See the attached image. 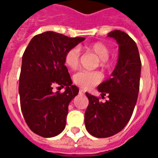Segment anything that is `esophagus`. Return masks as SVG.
I'll return each mask as SVG.
<instances>
[{"label": "esophagus", "mask_w": 158, "mask_h": 158, "mask_svg": "<svg viewBox=\"0 0 158 158\" xmlns=\"http://www.w3.org/2000/svg\"><path fill=\"white\" fill-rule=\"evenodd\" d=\"M79 93H80V94H85V91H84V89H79Z\"/></svg>", "instance_id": "34e87169"}]
</instances>
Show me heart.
I'll return each mask as SVG.
<instances>
[{"label": "heart", "mask_w": 158, "mask_h": 158, "mask_svg": "<svg viewBox=\"0 0 158 158\" xmlns=\"http://www.w3.org/2000/svg\"><path fill=\"white\" fill-rule=\"evenodd\" d=\"M85 49L88 52H91L100 59V66L102 68H107L109 66L108 57L110 56L109 47L102 42H96L91 45L86 46ZM80 52L78 47H73L69 49L64 56L65 65L70 69L74 70L79 64ZM73 82L81 88L89 89L94 85L99 84L102 80V75L98 72H88V71H79L76 73L73 77Z\"/></svg>", "instance_id": "obj_1"}]
</instances>
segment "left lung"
Returning a JSON list of instances; mask_svg holds the SVG:
<instances>
[{
  "mask_svg": "<svg viewBox=\"0 0 158 158\" xmlns=\"http://www.w3.org/2000/svg\"><path fill=\"white\" fill-rule=\"evenodd\" d=\"M108 37L118 44V60L111 78L98 85L106 102L85 93L89 105L85 113L87 131L97 138H106L120 132L131 118L139 89L141 62L136 43L121 30H113Z\"/></svg>",
  "mask_w": 158,
  "mask_h": 158,
  "instance_id": "1",
  "label": "left lung"
}]
</instances>
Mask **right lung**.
<instances>
[{"instance_id":"add662e5","label":"right lung","mask_w":158,"mask_h":158,"mask_svg":"<svg viewBox=\"0 0 158 158\" xmlns=\"http://www.w3.org/2000/svg\"><path fill=\"white\" fill-rule=\"evenodd\" d=\"M85 40L47 31L34 36L23 55L20 105L26 123L38 135L54 137L65 129L69 103L79 89L72 85L64 56ZM55 85L65 87V91L54 93Z\"/></svg>"}]
</instances>
